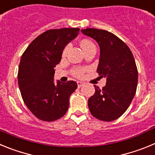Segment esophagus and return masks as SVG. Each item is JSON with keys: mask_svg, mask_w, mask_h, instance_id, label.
I'll list each match as a JSON object with an SVG mask.
<instances>
[{"mask_svg": "<svg viewBox=\"0 0 155 155\" xmlns=\"http://www.w3.org/2000/svg\"><path fill=\"white\" fill-rule=\"evenodd\" d=\"M77 83H78V87H82V86H83L84 84V82H82V81H78V82H77Z\"/></svg>", "mask_w": 155, "mask_h": 155, "instance_id": "obj_1", "label": "esophagus"}]
</instances>
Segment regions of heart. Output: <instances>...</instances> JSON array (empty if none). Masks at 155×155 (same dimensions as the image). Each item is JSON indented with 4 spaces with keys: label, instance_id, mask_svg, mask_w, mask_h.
Returning <instances> with one entry per match:
<instances>
[{
    "label": "heart",
    "instance_id": "obj_1",
    "mask_svg": "<svg viewBox=\"0 0 155 155\" xmlns=\"http://www.w3.org/2000/svg\"><path fill=\"white\" fill-rule=\"evenodd\" d=\"M81 46L83 50H86V49H87V48L91 47V46H94V45L93 44L91 41L87 40V39H83V40H81ZM69 49H70V45H67V46L64 47V50H63L62 55L65 56L66 54H67V53H68ZM73 74L76 77H81L82 74H83V71L81 69H74L73 71Z\"/></svg>",
    "mask_w": 155,
    "mask_h": 155
}]
</instances>
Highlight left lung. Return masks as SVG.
<instances>
[{"label":"left lung","instance_id":"8db88e82","mask_svg":"<svg viewBox=\"0 0 155 155\" xmlns=\"http://www.w3.org/2000/svg\"><path fill=\"white\" fill-rule=\"evenodd\" d=\"M84 35L98 42L100 49L97 72L106 78L102 89L88 99L93 116L102 121L118 119L128 109L136 94L138 72L132 52L125 42L109 31L97 28L81 29Z\"/></svg>","mask_w":155,"mask_h":155}]
</instances>
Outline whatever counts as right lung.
<instances>
[{"instance_id":"add662e5","label":"right lung","mask_w":155,"mask_h":155,"mask_svg":"<svg viewBox=\"0 0 155 155\" xmlns=\"http://www.w3.org/2000/svg\"><path fill=\"white\" fill-rule=\"evenodd\" d=\"M78 28L50 29L36 37L27 47L19 64L18 81L25 104L43 121L61 118L69 107L74 81L54 83V68L61 62L64 47L78 35Z\"/></svg>"}]
</instances>
